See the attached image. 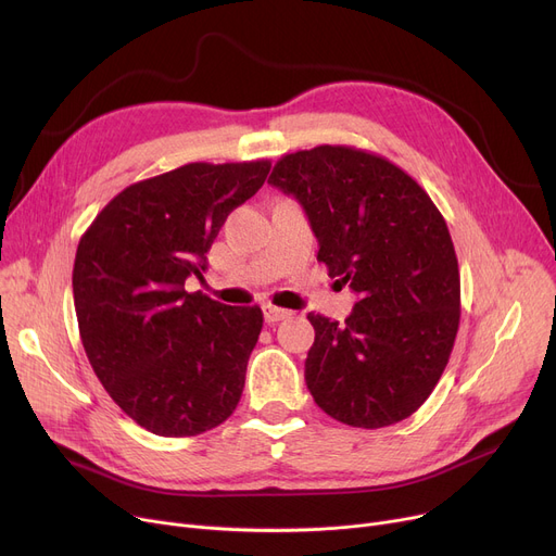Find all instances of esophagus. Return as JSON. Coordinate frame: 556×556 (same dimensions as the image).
I'll list each match as a JSON object with an SVG mask.
<instances>
[{
	"mask_svg": "<svg viewBox=\"0 0 556 556\" xmlns=\"http://www.w3.org/2000/svg\"><path fill=\"white\" fill-rule=\"evenodd\" d=\"M263 314H265V320H267L269 325H274V323L285 320V318H289V316H291V312H289V309H285V307H276V305H271V303H265V305H263Z\"/></svg>",
	"mask_w": 556,
	"mask_h": 556,
	"instance_id": "34e87169",
	"label": "esophagus"
}]
</instances>
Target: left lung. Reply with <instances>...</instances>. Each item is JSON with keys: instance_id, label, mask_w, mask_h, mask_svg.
<instances>
[{"instance_id": "obj_1", "label": "left lung", "mask_w": 556, "mask_h": 556, "mask_svg": "<svg viewBox=\"0 0 556 556\" xmlns=\"http://www.w3.org/2000/svg\"><path fill=\"white\" fill-rule=\"evenodd\" d=\"M269 184L299 200L318 263L358 296L341 325L307 314L314 402L358 429L410 417L440 381L460 325L458 257L442 213L395 163L350 146L285 154Z\"/></svg>"}]
</instances>
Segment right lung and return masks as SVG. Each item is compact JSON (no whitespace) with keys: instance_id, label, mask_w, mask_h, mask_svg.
Here are the masks:
<instances>
[{"instance_id":"1","label":"right lung","mask_w":556,"mask_h":556,"mask_svg":"<svg viewBox=\"0 0 556 556\" xmlns=\"http://www.w3.org/2000/svg\"><path fill=\"white\" fill-rule=\"evenodd\" d=\"M269 161L188 163L121 190L83 233L74 305L83 348L110 397L163 438L211 431L242 397L263 309L231 307L188 276L228 213L269 175Z\"/></svg>"}]
</instances>
